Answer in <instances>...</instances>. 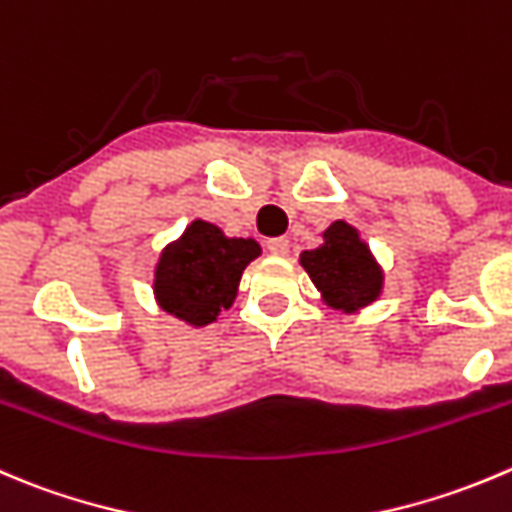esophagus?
<instances>
[{
    "label": "esophagus",
    "instance_id": "esophagus-1",
    "mask_svg": "<svg viewBox=\"0 0 512 512\" xmlns=\"http://www.w3.org/2000/svg\"><path fill=\"white\" fill-rule=\"evenodd\" d=\"M267 250L272 255H287L290 252V240L287 237H272V240H267Z\"/></svg>",
    "mask_w": 512,
    "mask_h": 512
}]
</instances>
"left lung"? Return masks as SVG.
I'll return each instance as SVG.
<instances>
[{
  "label": "left lung",
  "mask_w": 512,
  "mask_h": 512,
  "mask_svg": "<svg viewBox=\"0 0 512 512\" xmlns=\"http://www.w3.org/2000/svg\"><path fill=\"white\" fill-rule=\"evenodd\" d=\"M322 237L325 242L317 250L302 252L300 265L315 282L325 305L332 310L357 312L375 302L385 275L370 247L360 240V232L337 220L322 232Z\"/></svg>",
  "instance_id": "1"
}]
</instances>
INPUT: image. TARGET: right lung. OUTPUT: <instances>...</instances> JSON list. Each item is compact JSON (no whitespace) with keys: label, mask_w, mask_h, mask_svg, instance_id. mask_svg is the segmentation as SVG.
<instances>
[{"label":"right lung","mask_w":512,"mask_h":512,"mask_svg":"<svg viewBox=\"0 0 512 512\" xmlns=\"http://www.w3.org/2000/svg\"><path fill=\"white\" fill-rule=\"evenodd\" d=\"M260 252L250 237H225L212 222H190L157 260L152 285L157 305L192 327L210 325L230 310L242 272Z\"/></svg>","instance_id":"1"}]
</instances>
